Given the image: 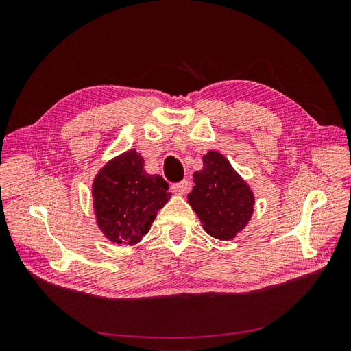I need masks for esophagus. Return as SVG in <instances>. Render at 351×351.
Wrapping results in <instances>:
<instances>
[{"label": "esophagus", "mask_w": 351, "mask_h": 351, "mask_svg": "<svg viewBox=\"0 0 351 351\" xmlns=\"http://www.w3.org/2000/svg\"><path fill=\"white\" fill-rule=\"evenodd\" d=\"M189 189H190V182H189V180H183L182 183L173 184V192H174L176 195H178V196L186 195V193L189 192Z\"/></svg>", "instance_id": "esophagus-1"}]
</instances>
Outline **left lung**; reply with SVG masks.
<instances>
[{
	"label": "left lung",
	"mask_w": 351,
	"mask_h": 351,
	"mask_svg": "<svg viewBox=\"0 0 351 351\" xmlns=\"http://www.w3.org/2000/svg\"><path fill=\"white\" fill-rule=\"evenodd\" d=\"M202 161L204 168L193 174L187 202L209 236L232 240L252 219L254 193L221 152L209 151Z\"/></svg>",
	"instance_id": "left-lung-1"
}]
</instances>
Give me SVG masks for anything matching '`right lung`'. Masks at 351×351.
Masks as SVG:
<instances>
[{
    "label": "right lung",
    "instance_id": "add662e5",
    "mask_svg": "<svg viewBox=\"0 0 351 351\" xmlns=\"http://www.w3.org/2000/svg\"><path fill=\"white\" fill-rule=\"evenodd\" d=\"M143 156L129 149L105 164L92 183L93 214L104 237L117 244L139 243L158 210L171 197L161 176L145 171Z\"/></svg>",
    "mask_w": 351,
    "mask_h": 351
}]
</instances>
